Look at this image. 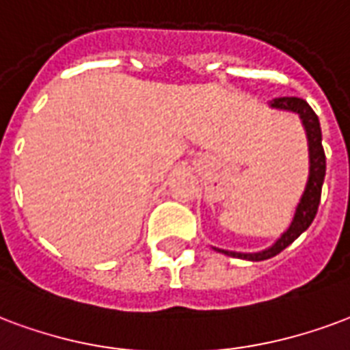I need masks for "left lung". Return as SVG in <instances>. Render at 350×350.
I'll use <instances>...</instances> for the list:
<instances>
[{
    "label": "left lung",
    "instance_id": "1",
    "mask_svg": "<svg viewBox=\"0 0 350 350\" xmlns=\"http://www.w3.org/2000/svg\"><path fill=\"white\" fill-rule=\"evenodd\" d=\"M269 105L274 107V109L291 111V113H297L300 116L302 126L306 129L308 154H310V174H308L306 189H304V193L300 196L299 206L295 209L293 221H291L286 232L276 239L273 247L265 248L261 252H254V254H243V252H230V250L215 248L217 252L232 256V258H241V260H269L273 256L280 254L282 250L289 247L302 232H306L310 224L313 222V219H315L317 208H319L321 189H323V182H325V172H327V157H325V150H323V142H321L319 118L313 113L312 107L308 105L306 100L297 98V96H284V98H274Z\"/></svg>",
    "mask_w": 350,
    "mask_h": 350
}]
</instances>
